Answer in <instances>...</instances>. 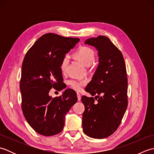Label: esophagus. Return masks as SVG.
<instances>
[{"label":"esophagus","instance_id":"1","mask_svg":"<svg viewBox=\"0 0 154 154\" xmlns=\"http://www.w3.org/2000/svg\"><path fill=\"white\" fill-rule=\"evenodd\" d=\"M77 99H78V100H81V94L80 93H77Z\"/></svg>","mask_w":154,"mask_h":154}]
</instances>
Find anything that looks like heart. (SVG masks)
<instances>
[{"label":"heart","instance_id":"heart-1","mask_svg":"<svg viewBox=\"0 0 154 154\" xmlns=\"http://www.w3.org/2000/svg\"><path fill=\"white\" fill-rule=\"evenodd\" d=\"M74 56L76 57L78 60L81 61L85 66L89 67L93 63L95 58V52L89 46H82L79 48L74 53ZM68 57L67 55L63 57L61 62L60 68L61 71L65 72L68 64ZM87 81L85 80H77V79H71L68 81V85L69 87L75 91H80L82 88L85 86Z\"/></svg>","mask_w":154,"mask_h":154}]
</instances>
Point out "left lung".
<instances>
[{
  "label": "left lung",
  "instance_id": "obj_1",
  "mask_svg": "<svg viewBox=\"0 0 154 154\" xmlns=\"http://www.w3.org/2000/svg\"><path fill=\"white\" fill-rule=\"evenodd\" d=\"M85 44L97 48L99 65L85 89L95 97H81L85 108L83 130L91 138L103 139L116 131L127 109L126 69L121 51L106 36L87 39Z\"/></svg>",
  "mask_w": 154,
  "mask_h": 154
}]
</instances>
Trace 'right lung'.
Returning <instances> with one entry per match:
<instances>
[{
	"mask_svg": "<svg viewBox=\"0 0 154 154\" xmlns=\"http://www.w3.org/2000/svg\"><path fill=\"white\" fill-rule=\"evenodd\" d=\"M79 39L49 33L42 35L29 49L23 60L20 88L22 110L28 123L35 132L45 136L60 134L65 116L77 103V93L65 90L52 98L51 89H65L60 65L62 59Z\"/></svg>",
	"mask_w": 154,
	"mask_h": 154,
	"instance_id": "right-lung-1",
	"label": "right lung"
}]
</instances>
